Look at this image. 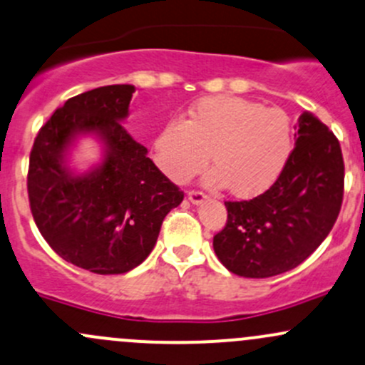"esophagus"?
<instances>
[{"label":"esophagus","mask_w":365,"mask_h":365,"mask_svg":"<svg viewBox=\"0 0 365 365\" xmlns=\"http://www.w3.org/2000/svg\"><path fill=\"white\" fill-rule=\"evenodd\" d=\"M187 197H189V201L192 202V205H201V202H205L206 195L201 192V190H190L189 194H187Z\"/></svg>","instance_id":"obj_1"}]
</instances>
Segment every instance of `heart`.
Listing matches in <instances>:
<instances>
[{
    "mask_svg": "<svg viewBox=\"0 0 365 365\" xmlns=\"http://www.w3.org/2000/svg\"><path fill=\"white\" fill-rule=\"evenodd\" d=\"M294 150L290 117L279 108L236 96H212L189 108L185 120L166 122L153 140V160L175 183H185L208 164L205 185L227 187L236 197L266 192Z\"/></svg>",
    "mask_w": 365,
    "mask_h": 365,
    "instance_id": "obj_1",
    "label": "heart"
}]
</instances>
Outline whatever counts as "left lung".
<instances>
[{"mask_svg": "<svg viewBox=\"0 0 365 365\" xmlns=\"http://www.w3.org/2000/svg\"><path fill=\"white\" fill-rule=\"evenodd\" d=\"M344 163L337 138L313 113L297 120V140L278 180L250 201H227V224L213 250L229 271L269 278L297 267L329 236L343 202Z\"/></svg>", "mask_w": 365, "mask_h": 365, "instance_id": "left-lung-1", "label": "left lung"}]
</instances>
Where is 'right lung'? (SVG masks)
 Segmentation results:
<instances>
[{
    "mask_svg": "<svg viewBox=\"0 0 365 365\" xmlns=\"http://www.w3.org/2000/svg\"><path fill=\"white\" fill-rule=\"evenodd\" d=\"M134 91L122 83L70 98L45 122L29 155V206L41 236L66 262L96 274L140 266L164 217L183 201L122 125ZM86 133L102 141L103 160L76 175L67 155Z\"/></svg>",
    "mask_w": 365,
    "mask_h": 365,
    "instance_id": "obj_1",
    "label": "right lung"
}]
</instances>
